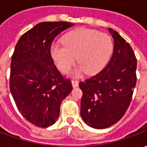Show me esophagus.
Segmentation results:
<instances>
[{
  "mask_svg": "<svg viewBox=\"0 0 147 147\" xmlns=\"http://www.w3.org/2000/svg\"><path fill=\"white\" fill-rule=\"evenodd\" d=\"M71 84H72L73 87H77V86H79V81L78 80H72L71 81Z\"/></svg>",
  "mask_w": 147,
  "mask_h": 147,
  "instance_id": "esophagus-1",
  "label": "esophagus"
}]
</instances>
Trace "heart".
Masks as SVG:
<instances>
[{
  "label": "heart",
  "mask_w": 147,
  "mask_h": 147,
  "mask_svg": "<svg viewBox=\"0 0 147 147\" xmlns=\"http://www.w3.org/2000/svg\"><path fill=\"white\" fill-rule=\"evenodd\" d=\"M62 41L63 43H53L50 51L57 66L63 72L70 70L76 57L80 64L77 74L83 71L86 74L98 73L107 64L114 48L109 34L87 28L72 30Z\"/></svg>",
  "instance_id": "1"
}]
</instances>
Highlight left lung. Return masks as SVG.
<instances>
[{
    "label": "left lung",
    "mask_w": 147,
    "mask_h": 147,
    "mask_svg": "<svg viewBox=\"0 0 147 147\" xmlns=\"http://www.w3.org/2000/svg\"><path fill=\"white\" fill-rule=\"evenodd\" d=\"M109 30L114 39L111 59L100 72L79 84L83 91L80 115L86 124L97 129L112 126L123 117L137 80L132 48L116 30Z\"/></svg>",
    "instance_id": "8db88e82"
}]
</instances>
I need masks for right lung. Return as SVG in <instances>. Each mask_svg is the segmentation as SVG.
I'll return each instance as SVG.
<instances>
[{"instance_id":"1","label":"right lung","mask_w":147,"mask_h":147,"mask_svg":"<svg viewBox=\"0 0 147 147\" xmlns=\"http://www.w3.org/2000/svg\"><path fill=\"white\" fill-rule=\"evenodd\" d=\"M73 25L67 22L37 24L20 37L11 56V95L23 117L39 127L56 122L61 102L72 90L70 80L55 66L50 49L53 39Z\"/></svg>"}]
</instances>
